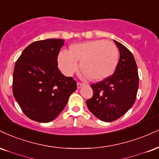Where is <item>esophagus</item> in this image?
Returning <instances> with one entry per match:
<instances>
[{
	"label": "esophagus",
	"mask_w": 159,
	"mask_h": 159,
	"mask_svg": "<svg viewBox=\"0 0 159 159\" xmlns=\"http://www.w3.org/2000/svg\"><path fill=\"white\" fill-rule=\"evenodd\" d=\"M84 84H83V83H81V82H78L77 83V87H78V89H80V88H81L82 86H84Z\"/></svg>",
	"instance_id": "obj_1"
}]
</instances>
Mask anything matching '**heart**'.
Instances as JSON below:
<instances>
[{
    "mask_svg": "<svg viewBox=\"0 0 159 159\" xmlns=\"http://www.w3.org/2000/svg\"><path fill=\"white\" fill-rule=\"evenodd\" d=\"M81 69L90 79L101 80L114 72L118 61V50L112 42L95 40L71 46L70 51L63 49L58 55V66L66 76Z\"/></svg>",
    "mask_w": 159,
    "mask_h": 159,
    "instance_id": "obj_1",
    "label": "heart"
}]
</instances>
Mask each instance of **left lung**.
<instances>
[{
	"label": "left lung",
	"instance_id": "1",
	"mask_svg": "<svg viewBox=\"0 0 159 159\" xmlns=\"http://www.w3.org/2000/svg\"><path fill=\"white\" fill-rule=\"evenodd\" d=\"M113 41L120 52L116 71L103 81L91 84L93 95L86 101L92 113L106 122L118 119L133 107L139 83L134 56L123 44Z\"/></svg>",
	"mask_w": 159,
	"mask_h": 159
}]
</instances>
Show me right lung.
<instances>
[{"instance_id": "1", "label": "right lung", "mask_w": 159, "mask_h": 159, "mask_svg": "<svg viewBox=\"0 0 159 159\" xmlns=\"http://www.w3.org/2000/svg\"><path fill=\"white\" fill-rule=\"evenodd\" d=\"M63 39L33 42L23 51L15 65L12 92L24 113L33 121L48 123L64 110L76 81L58 67Z\"/></svg>"}]
</instances>
